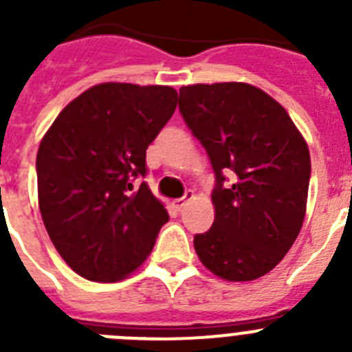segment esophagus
Masks as SVG:
<instances>
[{"mask_svg":"<svg viewBox=\"0 0 352 352\" xmlns=\"http://www.w3.org/2000/svg\"><path fill=\"white\" fill-rule=\"evenodd\" d=\"M192 199H194V192L188 190V192H185V195H183V197L174 199L173 204H174V208H176V210H182V208L185 206V204L188 203V201H192Z\"/></svg>","mask_w":352,"mask_h":352,"instance_id":"esophagus-1","label":"esophagus"}]
</instances>
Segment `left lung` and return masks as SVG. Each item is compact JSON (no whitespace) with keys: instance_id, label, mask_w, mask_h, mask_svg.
I'll list each match as a JSON object with an SVG mask.
<instances>
[{"instance_id":"8db88e82","label":"left lung","mask_w":352,"mask_h":352,"mask_svg":"<svg viewBox=\"0 0 352 352\" xmlns=\"http://www.w3.org/2000/svg\"><path fill=\"white\" fill-rule=\"evenodd\" d=\"M179 113L206 149L217 182L213 227L194 238L199 259L223 280H256L300 234L309 146L287 111L250 84L183 86Z\"/></svg>"}]
</instances>
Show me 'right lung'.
<instances>
[{
  "label": "right lung",
  "mask_w": 352,
  "mask_h": 352,
  "mask_svg": "<svg viewBox=\"0 0 352 352\" xmlns=\"http://www.w3.org/2000/svg\"><path fill=\"white\" fill-rule=\"evenodd\" d=\"M170 86L104 82L58 114L36 153L38 206L65 263L95 282L138 270L169 220L144 178L146 149L173 116Z\"/></svg>",
  "instance_id": "obj_1"
}]
</instances>
